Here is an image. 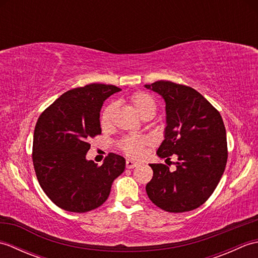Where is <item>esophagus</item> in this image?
Here are the masks:
<instances>
[{"mask_svg": "<svg viewBox=\"0 0 258 258\" xmlns=\"http://www.w3.org/2000/svg\"><path fill=\"white\" fill-rule=\"evenodd\" d=\"M140 164L138 162H134L132 160H127L126 161V168H134L136 166H139Z\"/></svg>", "mask_w": 258, "mask_h": 258, "instance_id": "34e87169", "label": "esophagus"}]
</instances>
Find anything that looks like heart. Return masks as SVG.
Returning a JSON list of instances; mask_svg holds the SVG:
<instances>
[{"label": "heart", "instance_id": "b5f03b06", "mask_svg": "<svg viewBox=\"0 0 258 258\" xmlns=\"http://www.w3.org/2000/svg\"><path fill=\"white\" fill-rule=\"evenodd\" d=\"M131 103H132L134 109L138 112L141 117L147 113L155 114L156 112V103L154 101V98L150 96L149 94H146V93H134V94L131 96ZM115 109H116V105L113 103L104 108V111L101 115V125L103 128H108L112 126ZM144 144L145 141L142 139L125 138L119 142V147L120 150L125 152L126 154L130 156L141 157L143 155Z\"/></svg>", "mask_w": 258, "mask_h": 258}]
</instances>
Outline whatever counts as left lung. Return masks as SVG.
<instances>
[{"label":"left lung","mask_w":258,"mask_h":258,"mask_svg":"<svg viewBox=\"0 0 258 258\" xmlns=\"http://www.w3.org/2000/svg\"><path fill=\"white\" fill-rule=\"evenodd\" d=\"M165 101L166 127L156 154L171 160L176 169L151 164L153 177L146 185L150 200L169 213L193 211L210 199L227 162L226 131L220 112L189 86L169 81L146 84Z\"/></svg>","instance_id":"left-lung-1"}]
</instances>
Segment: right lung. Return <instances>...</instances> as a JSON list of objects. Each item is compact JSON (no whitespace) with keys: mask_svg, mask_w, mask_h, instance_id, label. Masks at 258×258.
<instances>
[{"mask_svg":"<svg viewBox=\"0 0 258 258\" xmlns=\"http://www.w3.org/2000/svg\"><path fill=\"white\" fill-rule=\"evenodd\" d=\"M120 89L93 83L65 92L38 117L32 160L42 189L62 210L85 213L107 200L125 158L109 153L101 166L86 160L89 141L100 135L103 102Z\"/></svg>","mask_w":258,"mask_h":258,"instance_id":"obj_1","label":"right lung"}]
</instances>
